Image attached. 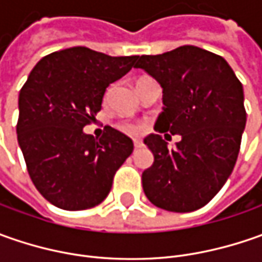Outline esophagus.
<instances>
[{
  "instance_id": "34e87169",
  "label": "esophagus",
  "mask_w": 262,
  "mask_h": 262,
  "mask_svg": "<svg viewBox=\"0 0 262 262\" xmlns=\"http://www.w3.org/2000/svg\"><path fill=\"white\" fill-rule=\"evenodd\" d=\"M134 147H136V148H141V147H143V143H141V140H138V138H134Z\"/></svg>"
}]
</instances>
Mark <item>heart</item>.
<instances>
[{"instance_id": "b5f03b06", "label": "heart", "mask_w": 262, "mask_h": 262, "mask_svg": "<svg viewBox=\"0 0 262 262\" xmlns=\"http://www.w3.org/2000/svg\"><path fill=\"white\" fill-rule=\"evenodd\" d=\"M122 129H125L126 133L136 134V133H140V131H141V126L136 125V124H124V125H122Z\"/></svg>"}]
</instances>
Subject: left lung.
<instances>
[{
  "mask_svg": "<svg viewBox=\"0 0 262 262\" xmlns=\"http://www.w3.org/2000/svg\"><path fill=\"white\" fill-rule=\"evenodd\" d=\"M144 70L163 89V111L155 129L179 134L169 150L159 134L144 138L155 156L143 172L151 204L173 213L204 207L225 185L236 163L247 124L244 87L225 58L198 46L141 55Z\"/></svg>",
  "mask_w": 262,
  "mask_h": 262,
  "instance_id": "obj_1",
  "label": "left lung"
}]
</instances>
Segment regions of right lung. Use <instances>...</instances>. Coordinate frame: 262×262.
<instances>
[{"mask_svg":"<svg viewBox=\"0 0 262 262\" xmlns=\"http://www.w3.org/2000/svg\"><path fill=\"white\" fill-rule=\"evenodd\" d=\"M138 56H109L74 46L43 56L18 95L17 140L36 189L62 210L100 204L115 172L134 150L112 126L100 138L83 128L102 109L106 87Z\"/></svg>","mask_w":262,"mask_h":262,"instance_id":"right-lung-1","label":"right lung"}]
</instances>
